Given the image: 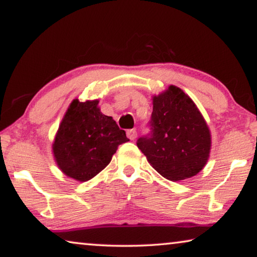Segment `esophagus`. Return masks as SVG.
I'll list each match as a JSON object with an SVG mask.
<instances>
[{"label": "esophagus", "mask_w": 257, "mask_h": 257, "mask_svg": "<svg viewBox=\"0 0 257 257\" xmlns=\"http://www.w3.org/2000/svg\"><path fill=\"white\" fill-rule=\"evenodd\" d=\"M127 136H128V139L129 140H135L136 137H137V132H136V129H129V130H127Z\"/></svg>", "instance_id": "1"}]
</instances>
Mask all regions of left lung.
<instances>
[{"instance_id":"obj_1","label":"left lung","mask_w":257,"mask_h":257,"mask_svg":"<svg viewBox=\"0 0 257 257\" xmlns=\"http://www.w3.org/2000/svg\"><path fill=\"white\" fill-rule=\"evenodd\" d=\"M151 136L137 142L150 165L171 181L197 175L208 163L211 133L188 94L170 85L152 95Z\"/></svg>"}]
</instances>
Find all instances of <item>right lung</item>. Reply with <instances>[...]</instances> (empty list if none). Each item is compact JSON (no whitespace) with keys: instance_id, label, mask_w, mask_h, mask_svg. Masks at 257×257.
I'll return each instance as SVG.
<instances>
[{"instance_id":"add662e5","label":"right lung","mask_w":257,"mask_h":257,"mask_svg":"<svg viewBox=\"0 0 257 257\" xmlns=\"http://www.w3.org/2000/svg\"><path fill=\"white\" fill-rule=\"evenodd\" d=\"M128 141L113 117L101 113L98 99L79 101L76 98L60 122L52 152L64 175L85 182L100 173L118 145Z\"/></svg>"}]
</instances>
